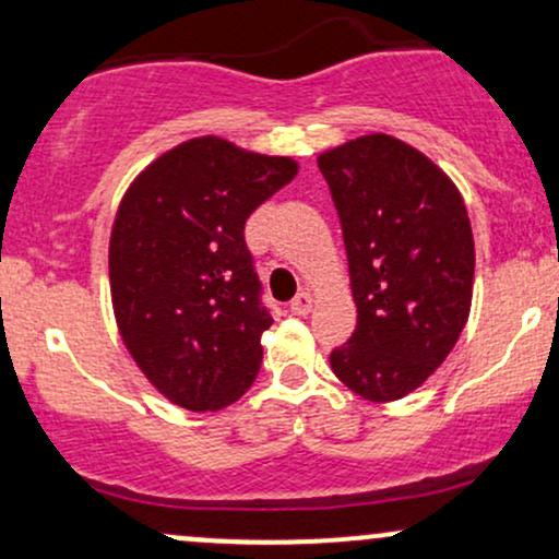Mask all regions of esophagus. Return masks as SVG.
Here are the masks:
<instances>
[{
	"label": "esophagus",
	"instance_id": "obj_1",
	"mask_svg": "<svg viewBox=\"0 0 559 559\" xmlns=\"http://www.w3.org/2000/svg\"><path fill=\"white\" fill-rule=\"evenodd\" d=\"M312 305H316L312 294L310 292H299L297 297L292 299V305H288V310H292L294 316H307V312L312 310Z\"/></svg>",
	"mask_w": 559,
	"mask_h": 559
}]
</instances>
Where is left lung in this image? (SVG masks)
<instances>
[{
	"label": "left lung",
	"mask_w": 559,
	"mask_h": 559,
	"mask_svg": "<svg viewBox=\"0 0 559 559\" xmlns=\"http://www.w3.org/2000/svg\"><path fill=\"white\" fill-rule=\"evenodd\" d=\"M342 221L357 329L331 370L362 400L413 394L457 344L476 247L465 199L420 150L365 133L318 155Z\"/></svg>",
	"instance_id": "8db88e82"
}]
</instances>
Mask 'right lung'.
I'll use <instances>...</instances> for the list:
<instances>
[{
  "label": "right lung",
  "mask_w": 559,
  "mask_h": 559,
  "mask_svg": "<svg viewBox=\"0 0 559 559\" xmlns=\"http://www.w3.org/2000/svg\"><path fill=\"white\" fill-rule=\"evenodd\" d=\"M297 159L197 136L133 178L110 234V294L128 355L165 400L217 413L247 394L273 318L243 223Z\"/></svg>",
  "instance_id": "1"
}]
</instances>
